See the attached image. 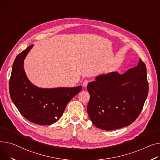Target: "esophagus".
Wrapping results in <instances>:
<instances>
[{"instance_id": "34e87169", "label": "esophagus", "mask_w": 160, "mask_h": 160, "mask_svg": "<svg viewBox=\"0 0 160 160\" xmlns=\"http://www.w3.org/2000/svg\"><path fill=\"white\" fill-rule=\"evenodd\" d=\"M88 83H89V81H88V80H85L83 82V83H82V86H83V87H84V88H86V87H87V86H88Z\"/></svg>"}]
</instances>
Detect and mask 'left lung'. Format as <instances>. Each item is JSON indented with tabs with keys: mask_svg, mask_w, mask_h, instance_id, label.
<instances>
[{
	"mask_svg": "<svg viewBox=\"0 0 160 160\" xmlns=\"http://www.w3.org/2000/svg\"><path fill=\"white\" fill-rule=\"evenodd\" d=\"M88 112L95 127L112 131L128 126L140 114L148 92L146 66L140 59L136 67L122 74H101L89 83Z\"/></svg>",
	"mask_w": 160,
	"mask_h": 160,
	"instance_id": "8db88e82",
	"label": "left lung"
}]
</instances>
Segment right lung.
<instances>
[{"instance_id": "right-lung-1", "label": "right lung", "mask_w": 160, "mask_h": 160, "mask_svg": "<svg viewBox=\"0 0 160 160\" xmlns=\"http://www.w3.org/2000/svg\"><path fill=\"white\" fill-rule=\"evenodd\" d=\"M33 45L17 56L9 79V93L18 111L29 122L42 125L57 122L69 102L82 89L75 88H40L28 80L24 60Z\"/></svg>"}]
</instances>
